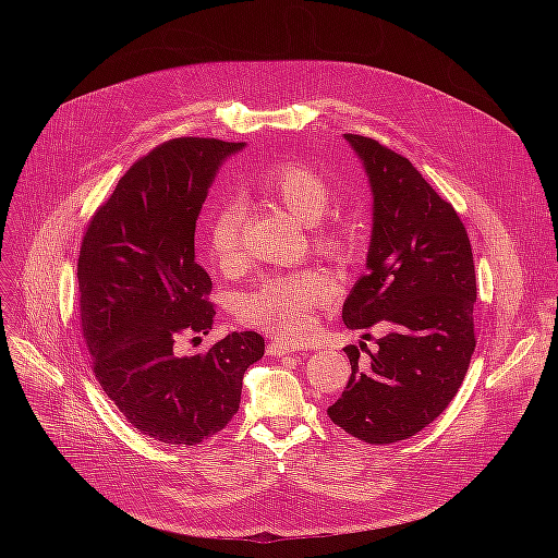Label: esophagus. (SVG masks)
Wrapping results in <instances>:
<instances>
[{
  "label": "esophagus",
  "mask_w": 558,
  "mask_h": 558,
  "mask_svg": "<svg viewBox=\"0 0 558 558\" xmlns=\"http://www.w3.org/2000/svg\"><path fill=\"white\" fill-rule=\"evenodd\" d=\"M289 353H293V347L287 342H271L267 347V355H271V357H280V355H289Z\"/></svg>",
  "instance_id": "obj_1"
}]
</instances>
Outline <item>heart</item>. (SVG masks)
Returning a JSON list of instances; mask_svg holds the SVG:
<instances>
[{
    "instance_id": "b5f03b06",
    "label": "heart",
    "mask_w": 558,
    "mask_h": 558,
    "mask_svg": "<svg viewBox=\"0 0 558 558\" xmlns=\"http://www.w3.org/2000/svg\"><path fill=\"white\" fill-rule=\"evenodd\" d=\"M256 190L282 205L302 225L320 222L331 203L333 187L313 168L300 161H278L254 179ZM241 211L235 205L220 207L209 225V250L220 267H233L241 254L238 243ZM313 247L327 258L351 260L355 254L353 233L340 225H320L313 231ZM329 280L317 271H293L269 276L241 300V317L280 340H300L313 325V308L329 298Z\"/></svg>"
}]
</instances>
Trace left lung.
<instances>
[{
    "label": "left lung",
    "instance_id": "8db88e82",
    "mask_svg": "<svg viewBox=\"0 0 558 558\" xmlns=\"http://www.w3.org/2000/svg\"><path fill=\"white\" fill-rule=\"evenodd\" d=\"M373 192L366 274L351 289L349 329L386 323L377 351L347 347L351 377L329 417L366 444L409 439L457 395L474 353V263L454 207L409 158L375 138L344 134ZM366 352V356L361 353Z\"/></svg>",
    "mask_w": 558,
    "mask_h": 558
}]
</instances>
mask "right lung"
<instances>
[{"label":"right lung","mask_w":558,"mask_h":558,"mask_svg":"<svg viewBox=\"0 0 558 558\" xmlns=\"http://www.w3.org/2000/svg\"><path fill=\"white\" fill-rule=\"evenodd\" d=\"M238 149L243 143L194 136L154 147L95 211L78 252L93 371L138 433L172 446L222 430L241 407L245 371L265 355L256 331H233L194 355L179 349L214 325L194 231L220 163Z\"/></svg>","instance_id":"obj_1"}]
</instances>
